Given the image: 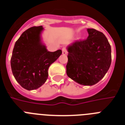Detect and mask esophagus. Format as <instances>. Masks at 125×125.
<instances>
[{"mask_svg": "<svg viewBox=\"0 0 125 125\" xmlns=\"http://www.w3.org/2000/svg\"><path fill=\"white\" fill-rule=\"evenodd\" d=\"M62 54L64 55L67 54L68 52H67V50H66V49L65 48V47H63V48L62 49Z\"/></svg>", "mask_w": 125, "mask_h": 125, "instance_id": "esophagus-1", "label": "esophagus"}]
</instances>
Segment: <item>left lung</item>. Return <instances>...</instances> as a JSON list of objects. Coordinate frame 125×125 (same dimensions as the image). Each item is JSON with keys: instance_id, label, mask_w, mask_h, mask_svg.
<instances>
[{"instance_id": "left-lung-1", "label": "left lung", "mask_w": 125, "mask_h": 125, "mask_svg": "<svg viewBox=\"0 0 125 125\" xmlns=\"http://www.w3.org/2000/svg\"><path fill=\"white\" fill-rule=\"evenodd\" d=\"M86 40L76 41L67 47L66 73L81 85L93 86L103 78L111 63V46L103 33L87 29Z\"/></svg>"}]
</instances>
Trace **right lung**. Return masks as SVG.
<instances>
[{"mask_svg": "<svg viewBox=\"0 0 125 125\" xmlns=\"http://www.w3.org/2000/svg\"><path fill=\"white\" fill-rule=\"evenodd\" d=\"M44 28L34 26L24 31L15 42L10 59L15 80L23 88L34 90L45 83L49 67L62 54L61 49L48 51L42 41Z\"/></svg>", "mask_w": 125, "mask_h": 125, "instance_id": "obj_1", "label": "right lung"}]
</instances>
